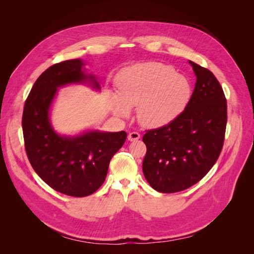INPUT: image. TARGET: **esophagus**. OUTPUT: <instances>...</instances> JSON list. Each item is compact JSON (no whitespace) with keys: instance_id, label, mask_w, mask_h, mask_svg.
<instances>
[{"instance_id":"34e87169","label":"esophagus","mask_w":254,"mask_h":254,"mask_svg":"<svg viewBox=\"0 0 254 254\" xmlns=\"http://www.w3.org/2000/svg\"><path fill=\"white\" fill-rule=\"evenodd\" d=\"M141 137V134L139 133V132H135V131H133V132H130L129 134H128V140L129 141H131V142H134V141H137Z\"/></svg>"}]
</instances>
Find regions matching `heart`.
Here are the masks:
<instances>
[{"label": "heart", "instance_id": "obj_1", "mask_svg": "<svg viewBox=\"0 0 254 254\" xmlns=\"http://www.w3.org/2000/svg\"><path fill=\"white\" fill-rule=\"evenodd\" d=\"M118 97L113 110L122 117L128 108L137 107V119L146 127L170 124L187 108L191 96L190 81L175 74L174 67L160 63H146L123 71L117 81Z\"/></svg>", "mask_w": 254, "mask_h": 254}]
</instances>
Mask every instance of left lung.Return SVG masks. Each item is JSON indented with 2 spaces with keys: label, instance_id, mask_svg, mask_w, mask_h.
<instances>
[{
  "label": "left lung",
  "instance_id": "1",
  "mask_svg": "<svg viewBox=\"0 0 254 254\" xmlns=\"http://www.w3.org/2000/svg\"><path fill=\"white\" fill-rule=\"evenodd\" d=\"M197 81L187 108L170 124L146 130L143 173L160 193H177L200 181L225 141L227 99L214 74L190 61Z\"/></svg>",
  "mask_w": 254,
  "mask_h": 254
}]
</instances>
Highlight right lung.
I'll return each mask as SVG.
<instances>
[{"mask_svg":"<svg viewBox=\"0 0 254 254\" xmlns=\"http://www.w3.org/2000/svg\"><path fill=\"white\" fill-rule=\"evenodd\" d=\"M79 59L65 60L45 70L30 90L24 104L22 129L26 155L38 176L55 190L67 196L86 197L104 183L112 157L124 145L127 133L89 131L61 136L51 126L49 111L57 88L90 81Z\"/></svg>","mask_w":254,"mask_h":254,"instance_id":"obj_1","label":"right lung"}]
</instances>
